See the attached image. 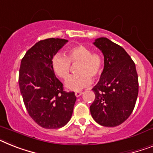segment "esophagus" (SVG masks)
Returning a JSON list of instances; mask_svg holds the SVG:
<instances>
[{"instance_id": "34e87169", "label": "esophagus", "mask_w": 153, "mask_h": 153, "mask_svg": "<svg viewBox=\"0 0 153 153\" xmlns=\"http://www.w3.org/2000/svg\"><path fill=\"white\" fill-rule=\"evenodd\" d=\"M82 94V92H81V91H76V92H74V95H75L77 97H79Z\"/></svg>"}]
</instances>
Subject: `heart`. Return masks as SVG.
Masks as SVG:
<instances>
[{
	"label": "heart",
	"instance_id": "obj_1",
	"mask_svg": "<svg viewBox=\"0 0 153 153\" xmlns=\"http://www.w3.org/2000/svg\"><path fill=\"white\" fill-rule=\"evenodd\" d=\"M84 45H74L66 51L65 56L57 54L53 57L51 65L55 74L62 79L68 77L71 64L79 65L76 68L78 74L70 76L65 81V87L71 91H79L92 82V78H96L102 73L103 67L102 57L98 53Z\"/></svg>",
	"mask_w": 153,
	"mask_h": 153
}]
</instances>
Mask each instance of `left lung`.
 <instances>
[{"mask_svg": "<svg viewBox=\"0 0 153 153\" xmlns=\"http://www.w3.org/2000/svg\"><path fill=\"white\" fill-rule=\"evenodd\" d=\"M93 44L104 56V68L92 88L96 97L90 113L102 126H118L129 117L135 106L138 94L135 65L123 47L107 38L96 39Z\"/></svg>", "mask_w": 153, "mask_h": 153, "instance_id": "1", "label": "left lung"}]
</instances>
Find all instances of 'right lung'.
I'll list each match as a JSON object with an SVG mask.
<instances>
[{
    "instance_id": "add662e5",
    "label": "right lung",
    "mask_w": 153,
    "mask_h": 153,
    "mask_svg": "<svg viewBox=\"0 0 153 153\" xmlns=\"http://www.w3.org/2000/svg\"><path fill=\"white\" fill-rule=\"evenodd\" d=\"M67 42L58 38L40 40L22 59L19 84L24 104L32 119L43 128L57 129L68 124L76 101L74 92L64 91L51 65Z\"/></svg>"
}]
</instances>
